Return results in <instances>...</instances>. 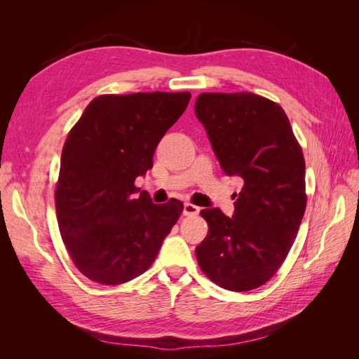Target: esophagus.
I'll use <instances>...</instances> for the list:
<instances>
[{
	"instance_id": "obj_1",
	"label": "esophagus",
	"mask_w": 359,
	"mask_h": 359,
	"mask_svg": "<svg viewBox=\"0 0 359 359\" xmlns=\"http://www.w3.org/2000/svg\"><path fill=\"white\" fill-rule=\"evenodd\" d=\"M182 214H184V215H198V214H199V206L186 202V203H184V211H182Z\"/></svg>"
}]
</instances>
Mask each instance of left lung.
Listing matches in <instances>:
<instances>
[{
  "label": "left lung",
  "mask_w": 359,
  "mask_h": 359,
  "mask_svg": "<svg viewBox=\"0 0 359 359\" xmlns=\"http://www.w3.org/2000/svg\"><path fill=\"white\" fill-rule=\"evenodd\" d=\"M194 112L226 175L244 181L232 217L201 211L199 266L223 289H256L283 264L306 211L302 149L281 106L257 94L202 93Z\"/></svg>",
  "instance_id": "left-lung-1"
}]
</instances>
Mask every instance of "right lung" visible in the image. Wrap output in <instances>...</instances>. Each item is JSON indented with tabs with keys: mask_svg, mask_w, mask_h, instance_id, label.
I'll return each mask as SVG.
<instances>
[{
	"mask_svg": "<svg viewBox=\"0 0 359 359\" xmlns=\"http://www.w3.org/2000/svg\"><path fill=\"white\" fill-rule=\"evenodd\" d=\"M191 94L99 95L67 136L55 189L62 241L81 273L123 285L153 265L182 202L153 203L135 180L153 168L154 151L186 111Z\"/></svg>",
	"mask_w": 359,
	"mask_h": 359,
	"instance_id": "right-lung-1",
	"label": "right lung"
}]
</instances>
